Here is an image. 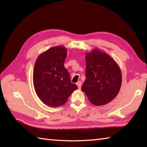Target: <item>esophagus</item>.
<instances>
[{"mask_svg": "<svg viewBox=\"0 0 147 147\" xmlns=\"http://www.w3.org/2000/svg\"><path fill=\"white\" fill-rule=\"evenodd\" d=\"M76 85L78 86V88H81V86H82V82L81 81H79V82H78Z\"/></svg>", "mask_w": 147, "mask_h": 147, "instance_id": "34e87169", "label": "esophagus"}]
</instances>
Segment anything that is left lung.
Returning <instances> with one entry per match:
<instances>
[{
	"label": "left lung",
	"mask_w": 147,
	"mask_h": 147,
	"mask_svg": "<svg viewBox=\"0 0 147 147\" xmlns=\"http://www.w3.org/2000/svg\"><path fill=\"white\" fill-rule=\"evenodd\" d=\"M86 79L82 90L95 105H104L118 94L122 83L121 71L118 64L105 52L93 49L86 53Z\"/></svg>",
	"instance_id": "left-lung-1"
}]
</instances>
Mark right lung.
<instances>
[{
  "mask_svg": "<svg viewBox=\"0 0 147 147\" xmlns=\"http://www.w3.org/2000/svg\"><path fill=\"white\" fill-rule=\"evenodd\" d=\"M66 56L64 47H54L39 55L34 65L33 80L36 95L51 107L64 105L78 89L64 67Z\"/></svg>",
  "mask_w": 147,
  "mask_h": 147,
  "instance_id": "right-lung-1",
  "label": "right lung"
}]
</instances>
